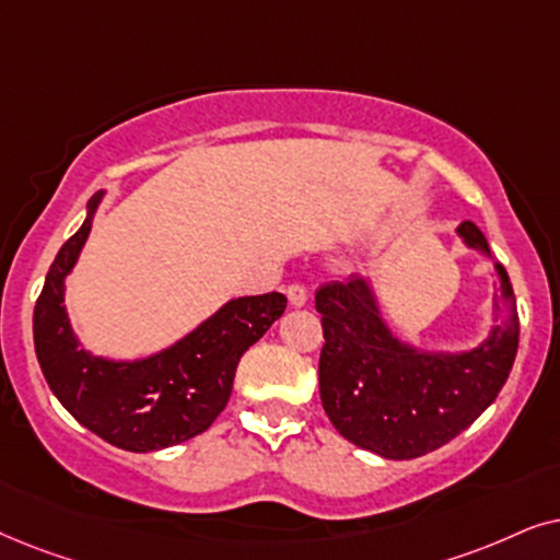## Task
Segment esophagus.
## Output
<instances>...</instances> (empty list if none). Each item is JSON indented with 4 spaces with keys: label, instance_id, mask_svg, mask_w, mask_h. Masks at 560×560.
Instances as JSON below:
<instances>
[{
    "label": "esophagus",
    "instance_id": "esophagus-1",
    "mask_svg": "<svg viewBox=\"0 0 560 560\" xmlns=\"http://www.w3.org/2000/svg\"><path fill=\"white\" fill-rule=\"evenodd\" d=\"M287 296H289V304H292V307H304V304H307V289L300 284L287 287Z\"/></svg>",
    "mask_w": 560,
    "mask_h": 560
}]
</instances>
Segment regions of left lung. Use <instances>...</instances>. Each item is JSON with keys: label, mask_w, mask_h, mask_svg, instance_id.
I'll return each mask as SVG.
<instances>
[{"label": "left lung", "mask_w": 560, "mask_h": 560, "mask_svg": "<svg viewBox=\"0 0 560 560\" xmlns=\"http://www.w3.org/2000/svg\"><path fill=\"white\" fill-rule=\"evenodd\" d=\"M456 235L491 258L474 222H460ZM491 268L497 319L487 338L460 350L422 348L394 332L369 276L317 289L325 330L319 399L346 441L382 458H417L453 441L497 399L517 355L520 317L506 268L499 260Z\"/></svg>", "instance_id": "left-lung-1"}]
</instances>
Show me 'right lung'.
<instances>
[{
  "mask_svg": "<svg viewBox=\"0 0 560 560\" xmlns=\"http://www.w3.org/2000/svg\"><path fill=\"white\" fill-rule=\"evenodd\" d=\"M104 194L50 266L33 315L43 376L71 417L122 451L148 453L202 435L228 407L241 355L284 315L279 292L233 296L184 338L143 358H107L81 348L66 310V279L79 264Z\"/></svg>",
  "mask_w": 560,
  "mask_h": 560,
  "instance_id": "add662e5",
  "label": "right lung"
}]
</instances>
